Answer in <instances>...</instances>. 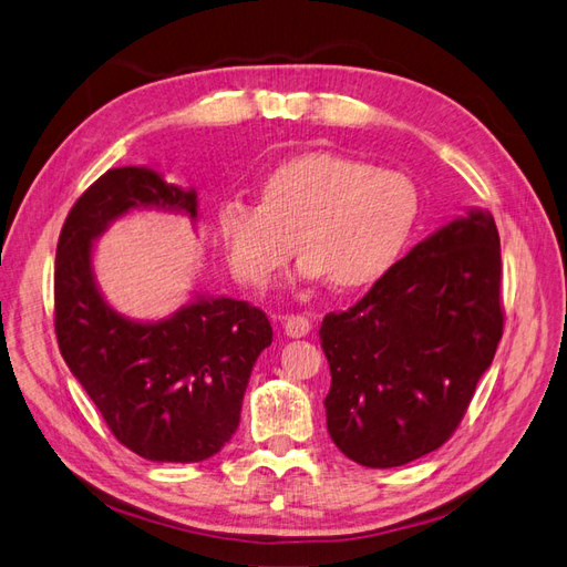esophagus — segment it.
I'll list each match as a JSON object with an SVG mask.
<instances>
[{
	"label": "esophagus",
	"instance_id": "34e87169",
	"mask_svg": "<svg viewBox=\"0 0 567 567\" xmlns=\"http://www.w3.org/2000/svg\"><path fill=\"white\" fill-rule=\"evenodd\" d=\"M284 331L290 338H302L312 331V321L302 315H290L284 319Z\"/></svg>",
	"mask_w": 567,
	"mask_h": 567
}]
</instances>
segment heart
<instances>
[{"label": "heart", "mask_w": 567, "mask_h": 567, "mask_svg": "<svg viewBox=\"0 0 567 567\" xmlns=\"http://www.w3.org/2000/svg\"><path fill=\"white\" fill-rule=\"evenodd\" d=\"M421 215L416 182L340 153H307L274 167L260 205L227 198L217 231L234 274L267 286L298 250L300 279L359 293L398 267Z\"/></svg>", "instance_id": "b5f03b06"}]
</instances>
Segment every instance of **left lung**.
Segmentation results:
<instances>
[{
	"mask_svg": "<svg viewBox=\"0 0 567 567\" xmlns=\"http://www.w3.org/2000/svg\"><path fill=\"white\" fill-rule=\"evenodd\" d=\"M494 217L468 210L409 250L348 312L326 315V427L359 466L394 468L452 437L504 333Z\"/></svg>",
	"mask_w": 567,
	"mask_h": 567,
	"instance_id": "1",
	"label": "left lung"
}]
</instances>
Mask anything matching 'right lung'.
<instances>
[{
	"instance_id": "right-lung-1",
	"label": "right lung",
	"mask_w": 567,
	"mask_h": 567,
	"mask_svg": "<svg viewBox=\"0 0 567 567\" xmlns=\"http://www.w3.org/2000/svg\"><path fill=\"white\" fill-rule=\"evenodd\" d=\"M146 208L196 221L198 196L130 165L109 169L75 200L56 246V338L117 442L148 461L196 463L236 433L271 323L244 300L198 293L158 321L115 312L99 290L92 248L115 219Z\"/></svg>"
}]
</instances>
